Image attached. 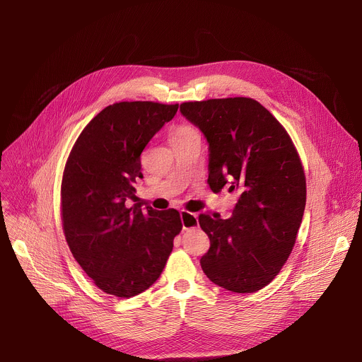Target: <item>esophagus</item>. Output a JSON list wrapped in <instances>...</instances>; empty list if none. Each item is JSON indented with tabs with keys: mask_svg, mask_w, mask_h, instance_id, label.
Wrapping results in <instances>:
<instances>
[{
	"mask_svg": "<svg viewBox=\"0 0 362 362\" xmlns=\"http://www.w3.org/2000/svg\"><path fill=\"white\" fill-rule=\"evenodd\" d=\"M180 220H182V224H183V230L198 227V214H192L189 211L182 209L180 211Z\"/></svg>",
	"mask_w": 362,
	"mask_h": 362,
	"instance_id": "34e87169",
	"label": "esophagus"
}]
</instances>
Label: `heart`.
Returning <instances> with one entry per match:
<instances>
[{
    "mask_svg": "<svg viewBox=\"0 0 362 362\" xmlns=\"http://www.w3.org/2000/svg\"><path fill=\"white\" fill-rule=\"evenodd\" d=\"M192 132H195V129H192L190 127H180L173 132L172 136H182V135H187V134H192Z\"/></svg>",
    "mask_w": 362,
    "mask_h": 362,
    "instance_id": "1",
    "label": "heart"
}]
</instances>
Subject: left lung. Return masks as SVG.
Wrapping results in <instances>:
<instances>
[{
	"label": "left lung",
	"mask_w": 362,
	"mask_h": 362,
	"mask_svg": "<svg viewBox=\"0 0 362 362\" xmlns=\"http://www.w3.org/2000/svg\"><path fill=\"white\" fill-rule=\"evenodd\" d=\"M180 110L209 142L212 192L238 190L230 218L199 215L209 237L205 275L227 291L267 286L291 255L305 206V175L291 136L250 98L185 102Z\"/></svg>",
	"instance_id": "8db88e82"
}]
</instances>
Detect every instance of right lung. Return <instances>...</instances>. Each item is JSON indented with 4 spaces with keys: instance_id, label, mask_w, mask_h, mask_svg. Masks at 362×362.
<instances>
[{
    "instance_id": "1",
    "label": "right lung",
    "mask_w": 362,
    "mask_h": 362,
    "mask_svg": "<svg viewBox=\"0 0 362 362\" xmlns=\"http://www.w3.org/2000/svg\"><path fill=\"white\" fill-rule=\"evenodd\" d=\"M179 105L119 102L95 115L78 135L65 163L61 220L68 247L95 286L129 298L161 275L182 231L170 208H128L141 173V153L172 120Z\"/></svg>"
}]
</instances>
